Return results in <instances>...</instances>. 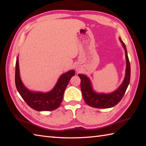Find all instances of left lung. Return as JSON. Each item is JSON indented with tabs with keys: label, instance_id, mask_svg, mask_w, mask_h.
<instances>
[{
	"label": "left lung",
	"instance_id": "obj_1",
	"mask_svg": "<svg viewBox=\"0 0 146 146\" xmlns=\"http://www.w3.org/2000/svg\"><path fill=\"white\" fill-rule=\"evenodd\" d=\"M121 42L124 48L126 58L125 77L119 88L111 94H97L93 90L90 81L87 76L79 74L81 79V90L82 95L86 104L89 106L98 108H108L114 107L122 100L127 88L131 79V65L128 58L127 52L125 44L120 38Z\"/></svg>",
	"mask_w": 146,
	"mask_h": 146
}]
</instances>
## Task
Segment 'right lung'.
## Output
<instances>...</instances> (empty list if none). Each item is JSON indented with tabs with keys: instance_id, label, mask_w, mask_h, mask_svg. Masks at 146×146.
Wrapping results in <instances>:
<instances>
[{
	"instance_id": "obj_1",
	"label": "right lung",
	"mask_w": 146,
	"mask_h": 146,
	"mask_svg": "<svg viewBox=\"0 0 146 146\" xmlns=\"http://www.w3.org/2000/svg\"><path fill=\"white\" fill-rule=\"evenodd\" d=\"M74 70L63 74L59 78L54 88L48 93L32 92L24 86L20 78L18 59L15 63V83L18 92L26 103L37 111H51L56 109L63 100L64 92L71 77L75 75Z\"/></svg>"
}]
</instances>
